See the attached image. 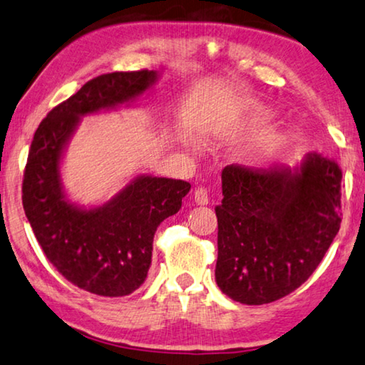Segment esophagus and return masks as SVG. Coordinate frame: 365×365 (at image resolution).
I'll list each match as a JSON object with an SVG mask.
<instances>
[{"label": "esophagus", "mask_w": 365, "mask_h": 365, "mask_svg": "<svg viewBox=\"0 0 365 365\" xmlns=\"http://www.w3.org/2000/svg\"><path fill=\"white\" fill-rule=\"evenodd\" d=\"M193 200L197 205H208L210 203V193L206 188H197L193 192Z\"/></svg>", "instance_id": "obj_1"}]
</instances>
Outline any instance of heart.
I'll return each instance as SVG.
<instances>
[{
  "mask_svg": "<svg viewBox=\"0 0 365 365\" xmlns=\"http://www.w3.org/2000/svg\"><path fill=\"white\" fill-rule=\"evenodd\" d=\"M280 144H282V143H280V139H274V140H270V143L264 144L262 148L255 150L254 154L251 155V164H252V165H255V167L264 165L265 162H267V160L270 159V157L274 155L277 150H279Z\"/></svg>",
  "mask_w": 365,
  "mask_h": 365,
  "instance_id": "obj_1",
  "label": "heart"
}]
</instances>
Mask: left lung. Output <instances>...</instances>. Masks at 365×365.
<instances>
[{
	"mask_svg": "<svg viewBox=\"0 0 365 365\" xmlns=\"http://www.w3.org/2000/svg\"><path fill=\"white\" fill-rule=\"evenodd\" d=\"M342 172L309 152L295 167L222 168L216 284L244 304L272 303L308 280L341 226Z\"/></svg>",
	"mask_w": 365,
	"mask_h": 365,
	"instance_id": "left-lung-1",
	"label": "left lung"
}]
</instances>
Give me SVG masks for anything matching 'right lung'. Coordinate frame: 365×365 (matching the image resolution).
I'll return each instance as SVG.
<instances>
[{"label":"right lung","instance_id":"add662e5","mask_svg":"<svg viewBox=\"0 0 365 365\" xmlns=\"http://www.w3.org/2000/svg\"><path fill=\"white\" fill-rule=\"evenodd\" d=\"M157 78L155 70H138L86 81L42 119L27 155L23 206L36 239L65 279L100 297L129 295L144 284L157 227L178 213L192 185L138 175L105 205L85 208L65 195L61 162L81 116L130 106Z\"/></svg>","mask_w":365,"mask_h":365}]
</instances>
